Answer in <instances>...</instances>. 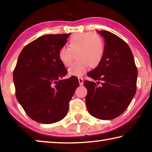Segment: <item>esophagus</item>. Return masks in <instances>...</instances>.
I'll return each instance as SVG.
<instances>
[{"instance_id":"34e87169","label":"esophagus","mask_w":152,"mask_h":152,"mask_svg":"<svg viewBox=\"0 0 152 152\" xmlns=\"http://www.w3.org/2000/svg\"><path fill=\"white\" fill-rule=\"evenodd\" d=\"M78 81H79V84L80 86L83 85V82H84V79L82 78H80V77H79L78 78Z\"/></svg>"}]
</instances>
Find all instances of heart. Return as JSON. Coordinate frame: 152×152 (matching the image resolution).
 I'll return each instance as SVG.
<instances>
[{
  "label": "heart",
  "instance_id": "1",
  "mask_svg": "<svg viewBox=\"0 0 152 152\" xmlns=\"http://www.w3.org/2000/svg\"><path fill=\"white\" fill-rule=\"evenodd\" d=\"M75 54L78 58L69 68L70 75L80 76L88 67L96 68L103 60L104 43L102 38L92 32L77 33L69 39V47L58 51L59 60L64 66L71 65Z\"/></svg>",
  "mask_w": 152,
  "mask_h": 152
}]
</instances>
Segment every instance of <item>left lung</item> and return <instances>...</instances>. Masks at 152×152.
Masks as SVG:
<instances>
[{"mask_svg":"<svg viewBox=\"0 0 152 152\" xmlns=\"http://www.w3.org/2000/svg\"><path fill=\"white\" fill-rule=\"evenodd\" d=\"M104 39L102 62L88 76L94 82L85 80L87 110L99 119L110 120L127 109L137 91V69L130 48L117 35L107 31H97ZM102 85L97 86L99 81Z\"/></svg>","mask_w":152,"mask_h":152,"instance_id":"left-lung-1","label":"left lung"}]
</instances>
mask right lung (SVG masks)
<instances>
[{
	"label": "right lung",
	"mask_w": 152,
	"mask_h": 152,
	"mask_svg": "<svg viewBox=\"0 0 152 152\" xmlns=\"http://www.w3.org/2000/svg\"><path fill=\"white\" fill-rule=\"evenodd\" d=\"M70 33L45 35L27 44L13 71L15 94L31 119L43 124L60 121L78 88L76 77L61 79L68 70L58 58Z\"/></svg>",
	"instance_id": "right-lung-1"
}]
</instances>
